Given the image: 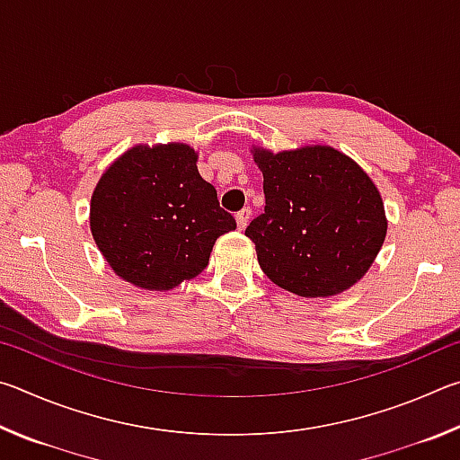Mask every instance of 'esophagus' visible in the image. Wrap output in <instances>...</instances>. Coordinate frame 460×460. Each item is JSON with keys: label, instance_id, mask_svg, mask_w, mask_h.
I'll return each instance as SVG.
<instances>
[{"label": "esophagus", "instance_id": "1", "mask_svg": "<svg viewBox=\"0 0 460 460\" xmlns=\"http://www.w3.org/2000/svg\"><path fill=\"white\" fill-rule=\"evenodd\" d=\"M235 219H237V227L245 229L249 219H252V208H241V211L235 215Z\"/></svg>", "mask_w": 460, "mask_h": 460}]
</instances>
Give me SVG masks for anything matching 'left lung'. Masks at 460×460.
<instances>
[{
    "instance_id": "1",
    "label": "left lung",
    "mask_w": 460,
    "mask_h": 460,
    "mask_svg": "<svg viewBox=\"0 0 460 460\" xmlns=\"http://www.w3.org/2000/svg\"><path fill=\"white\" fill-rule=\"evenodd\" d=\"M266 208L249 223L260 268L305 298H329L367 274L385 241L384 200L369 174L331 146L274 154L253 146Z\"/></svg>"
}]
</instances>
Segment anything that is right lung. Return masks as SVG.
I'll return each instance as SVG.
<instances>
[{"instance_id":"1","label":"right lung","mask_w":460,"mask_h":460,"mask_svg":"<svg viewBox=\"0 0 460 460\" xmlns=\"http://www.w3.org/2000/svg\"><path fill=\"white\" fill-rule=\"evenodd\" d=\"M197 160L189 144H137L93 190V239L115 274L136 288L166 292L197 278L215 241L237 227Z\"/></svg>"}]
</instances>
